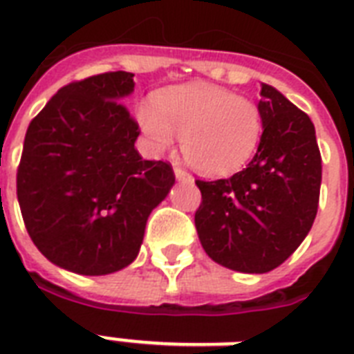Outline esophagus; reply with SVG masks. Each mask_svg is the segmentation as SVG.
<instances>
[{"mask_svg":"<svg viewBox=\"0 0 354 354\" xmlns=\"http://www.w3.org/2000/svg\"><path fill=\"white\" fill-rule=\"evenodd\" d=\"M174 174H176L178 180H183V182H191V180H193V176H191V174H189L185 169H182L180 165L174 167Z\"/></svg>","mask_w":354,"mask_h":354,"instance_id":"obj_1","label":"esophagus"}]
</instances>
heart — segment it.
Listing matches in <instances>:
<instances>
[{"label": "heart", "mask_w": 354, "mask_h": 354, "mask_svg": "<svg viewBox=\"0 0 354 354\" xmlns=\"http://www.w3.org/2000/svg\"><path fill=\"white\" fill-rule=\"evenodd\" d=\"M136 119L154 150L182 136L189 165L205 176H230L252 160L263 136V115L252 99L207 82L171 86L143 102Z\"/></svg>", "instance_id": "1"}]
</instances>
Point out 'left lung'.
Wrapping results in <instances>:
<instances>
[{"instance_id": "8db88e82", "label": "left lung", "mask_w": 354, "mask_h": 354, "mask_svg": "<svg viewBox=\"0 0 354 354\" xmlns=\"http://www.w3.org/2000/svg\"><path fill=\"white\" fill-rule=\"evenodd\" d=\"M263 136L253 160L232 178L196 180L194 226L215 263L264 274L296 252L313 227L322 185L314 124L268 84L261 88Z\"/></svg>"}]
</instances>
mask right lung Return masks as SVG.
<instances>
[{"instance_id": "1", "label": "right lung", "mask_w": 354, "mask_h": 354, "mask_svg": "<svg viewBox=\"0 0 354 354\" xmlns=\"http://www.w3.org/2000/svg\"><path fill=\"white\" fill-rule=\"evenodd\" d=\"M133 75L108 71L64 86L30 121L16 174L25 227L53 264L82 275L118 272L138 257L150 211L174 171L143 160L138 121L119 102Z\"/></svg>"}]
</instances>
